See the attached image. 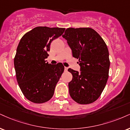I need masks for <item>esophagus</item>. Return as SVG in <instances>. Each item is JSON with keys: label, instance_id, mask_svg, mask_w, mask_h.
<instances>
[{"label": "esophagus", "instance_id": "esophagus-1", "mask_svg": "<svg viewBox=\"0 0 130 130\" xmlns=\"http://www.w3.org/2000/svg\"><path fill=\"white\" fill-rule=\"evenodd\" d=\"M68 68H67V67H65V71H68Z\"/></svg>", "mask_w": 130, "mask_h": 130}]
</instances>
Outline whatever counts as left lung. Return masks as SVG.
Listing matches in <instances>:
<instances>
[{
	"label": "left lung",
	"instance_id": "8db88e82",
	"mask_svg": "<svg viewBox=\"0 0 130 130\" xmlns=\"http://www.w3.org/2000/svg\"><path fill=\"white\" fill-rule=\"evenodd\" d=\"M62 37L80 67L79 72L68 70L73 75L68 83L70 96L79 104H91L101 95L108 78L110 62L107 45L91 28H68Z\"/></svg>",
	"mask_w": 130,
	"mask_h": 130
}]
</instances>
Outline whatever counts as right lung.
Here are the masks:
<instances>
[{
    "label": "right lung",
    "mask_w": 130,
    "mask_h": 130,
    "mask_svg": "<svg viewBox=\"0 0 130 130\" xmlns=\"http://www.w3.org/2000/svg\"><path fill=\"white\" fill-rule=\"evenodd\" d=\"M64 28L37 26L23 36L14 59L17 81L24 96L36 104L47 102L64 71L63 64L51 65L50 44L65 31Z\"/></svg>",
    "instance_id": "1"
}]
</instances>
